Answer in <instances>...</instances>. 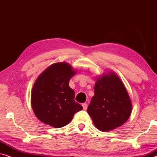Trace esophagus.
<instances>
[{
    "label": "esophagus",
    "instance_id": "1",
    "mask_svg": "<svg viewBox=\"0 0 157 157\" xmlns=\"http://www.w3.org/2000/svg\"><path fill=\"white\" fill-rule=\"evenodd\" d=\"M82 106H83V109H84V110H86L87 107H88V104H86V103H83V104H82Z\"/></svg>",
    "mask_w": 157,
    "mask_h": 157
}]
</instances>
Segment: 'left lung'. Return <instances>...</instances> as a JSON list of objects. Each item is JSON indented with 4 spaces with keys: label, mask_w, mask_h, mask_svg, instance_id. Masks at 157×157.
<instances>
[{
    "label": "left lung",
    "mask_w": 157,
    "mask_h": 157,
    "mask_svg": "<svg viewBox=\"0 0 157 157\" xmlns=\"http://www.w3.org/2000/svg\"><path fill=\"white\" fill-rule=\"evenodd\" d=\"M87 112L96 128L104 132L119 127L127 121L132 113V102L117 74L109 73L97 79Z\"/></svg>",
    "instance_id": "obj_1"
}]
</instances>
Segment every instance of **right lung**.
I'll return each mask as SVG.
<instances>
[{
  "label": "right lung",
  "mask_w": 157,
  "mask_h": 157,
  "mask_svg": "<svg viewBox=\"0 0 157 157\" xmlns=\"http://www.w3.org/2000/svg\"><path fill=\"white\" fill-rule=\"evenodd\" d=\"M76 74L66 63H54L36 79L31 92V106L38 119L55 128L71 121L83 107L75 101V92L68 86Z\"/></svg>",
  "instance_id": "1"
}]
</instances>
